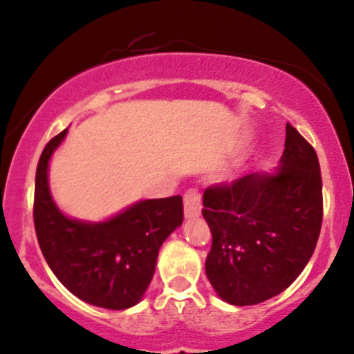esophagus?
Wrapping results in <instances>:
<instances>
[{
    "label": "esophagus",
    "instance_id": "obj_1",
    "mask_svg": "<svg viewBox=\"0 0 354 354\" xmlns=\"http://www.w3.org/2000/svg\"><path fill=\"white\" fill-rule=\"evenodd\" d=\"M201 196L198 189H189L184 196V214L185 218H198L201 214Z\"/></svg>",
    "mask_w": 354,
    "mask_h": 354
}]
</instances>
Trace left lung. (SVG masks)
<instances>
[{
  "mask_svg": "<svg viewBox=\"0 0 354 354\" xmlns=\"http://www.w3.org/2000/svg\"><path fill=\"white\" fill-rule=\"evenodd\" d=\"M203 216L213 235L206 276L236 307L285 291L310 261L322 225L317 153L291 124L279 165L206 189Z\"/></svg>",
  "mask_w": 354,
  "mask_h": 354,
  "instance_id": "8db88e82",
  "label": "left lung"
}]
</instances>
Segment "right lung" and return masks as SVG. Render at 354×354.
<instances>
[{
    "instance_id": "obj_1",
    "label": "right lung",
    "mask_w": 354,
    "mask_h": 354,
    "mask_svg": "<svg viewBox=\"0 0 354 354\" xmlns=\"http://www.w3.org/2000/svg\"><path fill=\"white\" fill-rule=\"evenodd\" d=\"M66 134L47 143L35 174L39 245L50 271L80 300L111 310L134 307L150 286L160 247L182 225V198L141 199L102 221L68 216L49 187L50 158Z\"/></svg>"
}]
</instances>
